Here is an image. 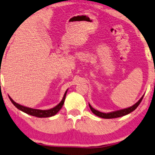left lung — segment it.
<instances>
[{
    "instance_id": "1",
    "label": "left lung",
    "mask_w": 155,
    "mask_h": 155,
    "mask_svg": "<svg viewBox=\"0 0 155 155\" xmlns=\"http://www.w3.org/2000/svg\"><path fill=\"white\" fill-rule=\"evenodd\" d=\"M143 97H144V96H142V97H141V99L139 100L135 104H134L132 106V107H129V108H127V109H121V110H118V111H112V112H110V113H102V112H100V111L96 110L94 108H92L91 106L89 105V107H90V109H91L92 112H93L94 114L97 115V116L99 117H101V118H104V119H113V118H117V117H123L124 116V115H127L128 114H130L135 109H137V107H138L139 105H140V104L141 103V101H142Z\"/></svg>"
}]
</instances>
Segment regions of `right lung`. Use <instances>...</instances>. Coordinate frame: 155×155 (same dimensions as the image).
<instances>
[{"instance_id": "add662e5", "label": "right lung", "mask_w": 155, "mask_h": 155, "mask_svg": "<svg viewBox=\"0 0 155 155\" xmlns=\"http://www.w3.org/2000/svg\"><path fill=\"white\" fill-rule=\"evenodd\" d=\"M66 92H67V91L65 92V94H64L63 99H62L61 101V102L58 104L57 106H56V107H54V108L48 109V110H40V109H32V108H28V107H23V106L18 104L15 102V101H13L10 97H9V99H10V100L11 101V102L13 103V104L14 105L16 108L20 109L21 111H23V112L31 115V116H34V117H50L54 116V115L56 114H57L58 111L62 108V107H63V105L64 104V101H65Z\"/></svg>"}]
</instances>
